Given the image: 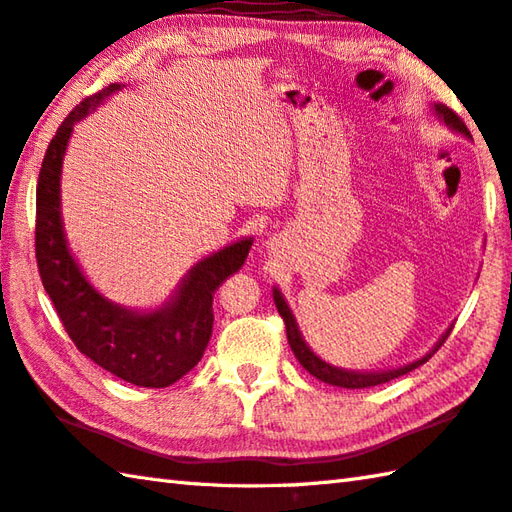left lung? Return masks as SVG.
Returning a JSON list of instances; mask_svg holds the SVG:
<instances>
[{
	"mask_svg": "<svg viewBox=\"0 0 512 512\" xmlns=\"http://www.w3.org/2000/svg\"><path fill=\"white\" fill-rule=\"evenodd\" d=\"M430 111L434 114V118L439 120V123H443L445 127L452 129L454 134H461V136H466L468 141H472V136H470V132H468V127L463 125V120H461L457 114H454L452 109L445 107L443 102H432ZM273 300H275L277 311H280L282 320H284V324H286L288 345H291V349H293V353H295V358L300 360V365H302L306 371H309L311 376L322 380V383H329V385H336V387H347V389L374 387V385H380V383H389V380H394V378H398V376L410 374L412 369L421 367L423 362H427V360H430V358L434 356L436 349H439V347L443 345L445 338L450 336V331H452V327H454V324H450V327L443 331V336H441L439 340H436V345H434L430 351H427L425 356L416 358V360H412V362H407V365L392 367V369H376V371L342 369V367L331 365V362H327V360H322V358L318 356V353H315V351L309 347V342L304 340L300 327H297V320H295V315H293V311H291V306L286 304L284 295H282V291H280V288H277V286H273Z\"/></svg>",
	"mask_w": 512,
	"mask_h": 512,
	"instance_id": "obj_1",
	"label": "left lung"
}]
</instances>
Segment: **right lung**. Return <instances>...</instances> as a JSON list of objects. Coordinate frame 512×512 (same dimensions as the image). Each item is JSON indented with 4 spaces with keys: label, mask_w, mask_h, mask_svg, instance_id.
I'll use <instances>...</instances> for the list:
<instances>
[{
    "label": "right lung",
    "mask_w": 512,
    "mask_h": 512,
    "mask_svg": "<svg viewBox=\"0 0 512 512\" xmlns=\"http://www.w3.org/2000/svg\"><path fill=\"white\" fill-rule=\"evenodd\" d=\"M125 85L82 100L58 127L37 181L35 257L44 291L80 353L138 387H170L203 358L212 336V295L244 266L253 237L201 257L154 309H129L102 295L73 257L62 221V163L73 127Z\"/></svg>",
    "instance_id": "right-lung-1"
}]
</instances>
